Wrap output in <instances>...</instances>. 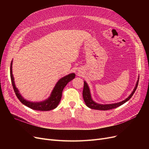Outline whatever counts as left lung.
Instances as JSON below:
<instances>
[{"instance_id":"8db88e82","label":"left lung","mask_w":149,"mask_h":149,"mask_svg":"<svg viewBox=\"0 0 149 149\" xmlns=\"http://www.w3.org/2000/svg\"><path fill=\"white\" fill-rule=\"evenodd\" d=\"M138 81H139V76L138 78V80L136 81L135 87L132 92L131 94L127 98L125 99L124 100L120 101V102L118 103H112V104H99L96 102H95L93 100L91 97V92H90V89L88 83L86 82V81H84V88L83 90V97L84 99V101L85 102L86 105L88 107L92 109H96V110H101V111H107V110H110V109H115L118 107L122 104H124L128 100L130 99V98L134 95V93H135L137 87H138Z\"/></svg>"}]
</instances>
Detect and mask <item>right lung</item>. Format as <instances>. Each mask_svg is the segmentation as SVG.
I'll return each mask as SVG.
<instances>
[{
    "mask_svg": "<svg viewBox=\"0 0 149 149\" xmlns=\"http://www.w3.org/2000/svg\"><path fill=\"white\" fill-rule=\"evenodd\" d=\"M12 65L13 60L11 63L10 66V76L12 85L15 95H16L17 97L22 104L36 111H48L56 108L61 100L63 90L66 84L69 81L72 80L75 76V74L74 73H72L61 78V79L57 81L56 86H54L50 96L48 98L44 101H39V102H36V101L35 102H33V101L26 100V99L23 98L21 95L18 89L15 86L12 71Z\"/></svg>",
    "mask_w": 149,
    "mask_h": 149,
    "instance_id": "add662e5",
    "label": "right lung"
}]
</instances>
